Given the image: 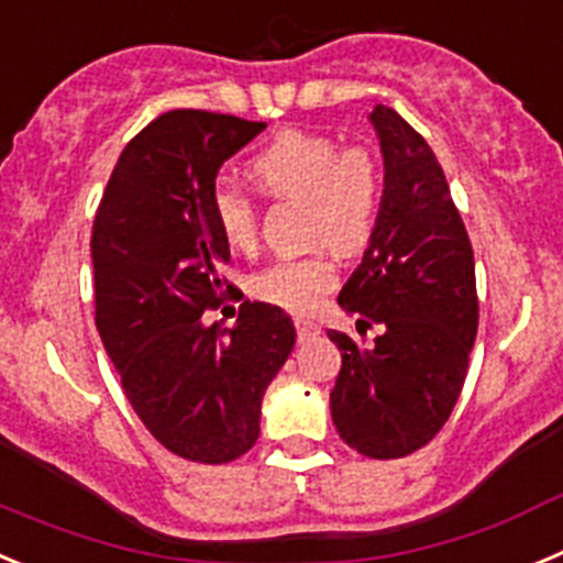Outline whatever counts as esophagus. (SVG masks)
<instances>
[{
  "mask_svg": "<svg viewBox=\"0 0 563 563\" xmlns=\"http://www.w3.org/2000/svg\"><path fill=\"white\" fill-rule=\"evenodd\" d=\"M294 328H297V336H300V339H311V336H317V333H319L317 322H313V319H306V317L294 319Z\"/></svg>",
  "mask_w": 563,
  "mask_h": 563,
  "instance_id": "obj_1",
  "label": "esophagus"
}]
</instances>
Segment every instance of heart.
<instances>
[{
  "label": "heart",
  "mask_w": 563,
  "mask_h": 563,
  "mask_svg": "<svg viewBox=\"0 0 563 563\" xmlns=\"http://www.w3.org/2000/svg\"><path fill=\"white\" fill-rule=\"evenodd\" d=\"M250 176L272 199L306 201V232L313 244L353 255L364 250L378 224L384 199L382 165L364 145L336 143L333 136L286 131L250 159ZM212 221L232 252H255L261 216L250 194L235 185L212 187ZM336 286V263L319 250L300 257H280L252 277V294L286 311H311Z\"/></svg>",
  "instance_id": "b5f03b06"
}]
</instances>
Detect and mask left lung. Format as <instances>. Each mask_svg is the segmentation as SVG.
Here are the masks:
<instances>
[{"label": "left lung", "mask_w": 563, "mask_h": 563, "mask_svg": "<svg viewBox=\"0 0 563 563\" xmlns=\"http://www.w3.org/2000/svg\"><path fill=\"white\" fill-rule=\"evenodd\" d=\"M384 151V199L364 261L339 291L376 322L373 347L328 331L342 351L331 389L333 427L373 460L418 452L452 415L479 322L474 252L449 181L427 140L389 106L369 114Z\"/></svg>", "instance_id": "1"}]
</instances>
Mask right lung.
I'll return each instance as SVG.
<instances>
[{
    "label": "right lung",
    "instance_id": "right-lung-1",
    "mask_svg": "<svg viewBox=\"0 0 563 563\" xmlns=\"http://www.w3.org/2000/svg\"><path fill=\"white\" fill-rule=\"evenodd\" d=\"M266 123L165 111L125 145L92 227L95 325L151 434L194 463H230L261 434V401L294 347L283 308L232 297L212 221L216 174ZM241 299L239 322L203 313Z\"/></svg>",
    "mask_w": 563,
    "mask_h": 563
}]
</instances>
